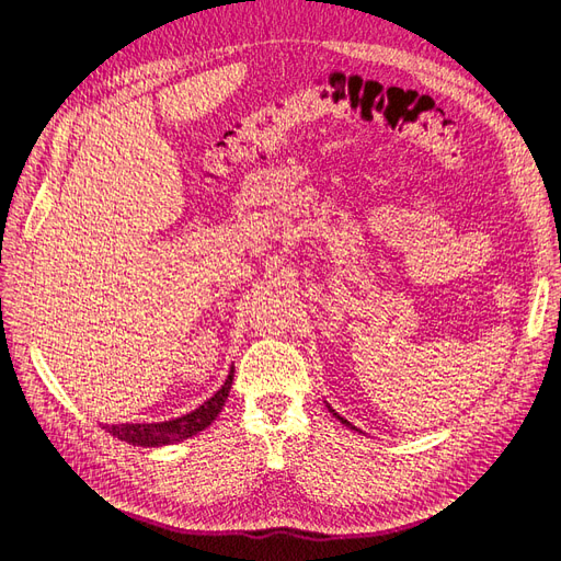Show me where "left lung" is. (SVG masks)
Segmentation results:
<instances>
[{
  "label": "left lung",
  "mask_w": 561,
  "mask_h": 561,
  "mask_svg": "<svg viewBox=\"0 0 561 561\" xmlns=\"http://www.w3.org/2000/svg\"><path fill=\"white\" fill-rule=\"evenodd\" d=\"M328 410H330V412H332V416H336V419H339V421H342V423H344V426H348V428H353V431H358V428H355V426H351V423H348V421H346V419H344V416H339V414H336V412H334V410H332V407H330V404H328Z\"/></svg>",
  "instance_id": "obj_1"
}]
</instances>
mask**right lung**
<instances>
[{
	"instance_id": "right-lung-1",
	"label": "right lung",
	"mask_w": 561,
	"mask_h": 561,
	"mask_svg": "<svg viewBox=\"0 0 561 561\" xmlns=\"http://www.w3.org/2000/svg\"><path fill=\"white\" fill-rule=\"evenodd\" d=\"M231 381H233V367L229 369V377L222 383V388H219L213 398H208L190 414H182L178 419L159 421V423H114V426H107L105 423L103 428L110 435H114L116 439H122V443L138 445V447L178 445V443H182V439L206 431L215 421V416L222 412V407L229 398Z\"/></svg>"
}]
</instances>
